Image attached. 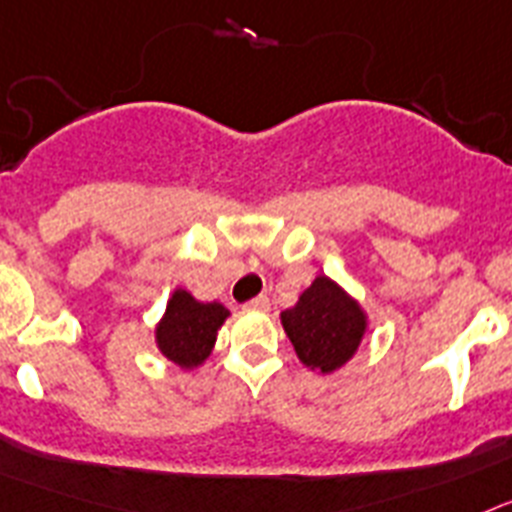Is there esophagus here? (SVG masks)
<instances>
[{
    "instance_id": "1",
    "label": "esophagus",
    "mask_w": 512,
    "mask_h": 512,
    "mask_svg": "<svg viewBox=\"0 0 512 512\" xmlns=\"http://www.w3.org/2000/svg\"><path fill=\"white\" fill-rule=\"evenodd\" d=\"M247 306H250V309H255V311H268L270 309V299H268V296H265V293H262V296L252 299Z\"/></svg>"
}]
</instances>
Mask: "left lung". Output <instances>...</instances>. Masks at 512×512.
Returning <instances> with one entry per match:
<instances>
[{
    "mask_svg": "<svg viewBox=\"0 0 512 512\" xmlns=\"http://www.w3.org/2000/svg\"><path fill=\"white\" fill-rule=\"evenodd\" d=\"M281 324L296 358L327 376L353 361L368 332V314L330 275H317L299 301L281 311Z\"/></svg>",
    "mask_w": 512,
    "mask_h": 512,
    "instance_id": "8db88e82",
    "label": "left lung"
}]
</instances>
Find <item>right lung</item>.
Listing matches in <instances>:
<instances>
[{
    "label": "right lung",
    "instance_id": "right-lung-1",
    "mask_svg": "<svg viewBox=\"0 0 512 512\" xmlns=\"http://www.w3.org/2000/svg\"><path fill=\"white\" fill-rule=\"evenodd\" d=\"M231 311L219 301H198L185 288H175L162 319L154 324V345L182 371H195L213 353L216 337Z\"/></svg>",
    "mask_w": 512,
    "mask_h": 512
}]
</instances>
